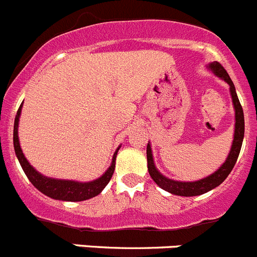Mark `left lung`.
<instances>
[{
  "mask_svg": "<svg viewBox=\"0 0 257 257\" xmlns=\"http://www.w3.org/2000/svg\"><path fill=\"white\" fill-rule=\"evenodd\" d=\"M212 70L214 72V74L217 77L222 78L224 82H227L229 84V90H231L232 96V102H233L234 106V112H236V124H234V136H233V143H232L231 151L228 154V158L224 161L223 165L217 170L216 173H213L209 177L204 178V179H200L198 182H175V180L168 179L167 177L161 175L158 172V169L155 168V164L153 160V154H151V148L150 144H148V148H146V155H148V170L150 177L153 178L154 182L159 185L160 188H163L164 190H168L169 193L175 195H183V197H193V195H199L203 194V193L209 192L213 188L218 187L227 177H228L229 173L233 169L234 164H236L237 158L240 155L241 146H242L243 141V134H245V118H243V111L242 106H241L240 101H238V97H237L236 89H234L233 82L229 78L228 73L226 72L223 67L219 64L218 62H213L209 65Z\"/></svg>",
  "mask_w": 257,
  "mask_h": 257,
  "instance_id": "obj_1",
  "label": "left lung"
}]
</instances>
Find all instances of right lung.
<instances>
[{
  "label": "right lung",
  "mask_w": 257,
  "mask_h": 257,
  "mask_svg": "<svg viewBox=\"0 0 257 257\" xmlns=\"http://www.w3.org/2000/svg\"><path fill=\"white\" fill-rule=\"evenodd\" d=\"M21 107L17 109L16 117H15V123H14V148L15 153H16L17 159L20 161L21 167H23L24 172H25L26 177L29 178L34 187L36 189L40 190L43 194L48 195V197L53 198V199H59V200H69V202H79V200L89 199L103 190V188L108 184L111 180L112 175H113L114 167H116V153L113 154V159H112L111 167L108 168L106 173L102 175L98 179L93 180L89 183H78L73 182V180H58V179H51V178H46L41 175L40 173L36 172L33 167H31L26 158L24 156L23 150L20 148V143H19V136H17V126H19V117L21 113Z\"/></svg>",
  "instance_id": "1"
}]
</instances>
